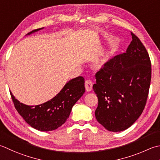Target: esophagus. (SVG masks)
<instances>
[{
  "label": "esophagus",
  "instance_id": "esophagus-1",
  "mask_svg": "<svg viewBox=\"0 0 160 160\" xmlns=\"http://www.w3.org/2000/svg\"><path fill=\"white\" fill-rule=\"evenodd\" d=\"M93 82L90 80H87L85 81V89L87 92H91L92 89Z\"/></svg>",
  "mask_w": 160,
  "mask_h": 160
}]
</instances>
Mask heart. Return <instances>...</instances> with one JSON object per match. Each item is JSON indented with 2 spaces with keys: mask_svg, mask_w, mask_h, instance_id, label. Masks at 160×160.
Segmentation results:
<instances>
[{
  "mask_svg": "<svg viewBox=\"0 0 160 160\" xmlns=\"http://www.w3.org/2000/svg\"><path fill=\"white\" fill-rule=\"evenodd\" d=\"M105 59H103V61H105Z\"/></svg>",
  "mask_w": 160,
  "mask_h": 160,
  "instance_id": "1",
  "label": "heart"
}]
</instances>
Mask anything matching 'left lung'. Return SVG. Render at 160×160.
<instances>
[{
	"mask_svg": "<svg viewBox=\"0 0 160 160\" xmlns=\"http://www.w3.org/2000/svg\"><path fill=\"white\" fill-rule=\"evenodd\" d=\"M126 52L103 64L95 75L93 89L98 97L95 116L105 129L120 132L135 122L146 104L151 80V62L139 39L131 32Z\"/></svg>",
	"mask_w": 160,
	"mask_h": 160,
	"instance_id": "obj_1",
	"label": "left lung"
}]
</instances>
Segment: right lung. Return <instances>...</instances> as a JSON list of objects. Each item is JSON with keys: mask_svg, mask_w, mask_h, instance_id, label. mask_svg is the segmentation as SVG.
I'll return each mask as SVG.
<instances>
[{"mask_svg": "<svg viewBox=\"0 0 160 160\" xmlns=\"http://www.w3.org/2000/svg\"><path fill=\"white\" fill-rule=\"evenodd\" d=\"M42 28L34 30L27 34ZM84 92V79L79 76L66 84L64 88L51 101L39 105H24L17 101L11 92L10 95L16 109L27 123L36 130L51 131L65 123L69 117L73 106Z\"/></svg>", "mask_w": 160, "mask_h": 160, "instance_id": "add662e5", "label": "right lung"}]
</instances>
